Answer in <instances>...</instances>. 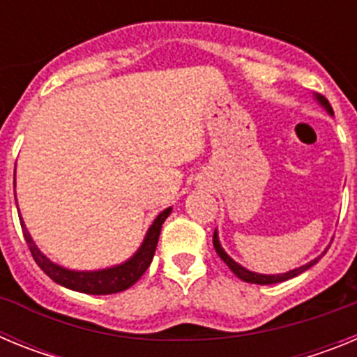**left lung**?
I'll return each instance as SVG.
<instances>
[{
    "label": "left lung",
    "instance_id": "1",
    "mask_svg": "<svg viewBox=\"0 0 357 357\" xmlns=\"http://www.w3.org/2000/svg\"><path fill=\"white\" fill-rule=\"evenodd\" d=\"M317 98H318V102L326 107L331 114H333V109H331L329 102H327L326 98H324V96H317ZM213 245H214V250H216V254L222 257L223 263H227V266H229L230 270H232V272H234L236 275L239 277V279L245 280V282H250V284H275V282H284V280L293 279V277H296V275H301L302 272H305L307 268H311L313 264H317L318 259H320V257H318V259H313L311 263L304 264V266H301V268H295V270H291V272H288V273H279V275H261V273L250 272V270L243 268L241 264H238L236 261L230 259L229 255L225 254V250L222 248V245H220V241H218L216 230H214V236H213ZM324 254H326V252H324ZM324 254H321V255H324Z\"/></svg>",
    "mask_w": 357,
    "mask_h": 357
}]
</instances>
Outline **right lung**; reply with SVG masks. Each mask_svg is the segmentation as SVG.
<instances>
[{
  "instance_id": "1",
  "label": "right lung",
  "mask_w": 357,
  "mask_h": 357,
  "mask_svg": "<svg viewBox=\"0 0 357 357\" xmlns=\"http://www.w3.org/2000/svg\"><path fill=\"white\" fill-rule=\"evenodd\" d=\"M169 213H172V207L162 211V213L155 218V222L151 223L143 245H141V248L132 259H128L127 263L119 264V266L107 268V270H98V272H73V270H66V268L52 263L46 255L40 254L39 248L36 247V243L31 241L26 227H24L23 223V218H19V222H21V227H23V236L24 239H26V245L31 252V257L36 259V263L39 264L40 270H43L50 279L55 280L56 284H61L69 289H75V291L89 293V295H110V293H119L123 291V289L130 288V286L135 284V282L141 279V275L146 272L151 259H153V254H155L160 227H162L164 220L169 216Z\"/></svg>"
}]
</instances>
